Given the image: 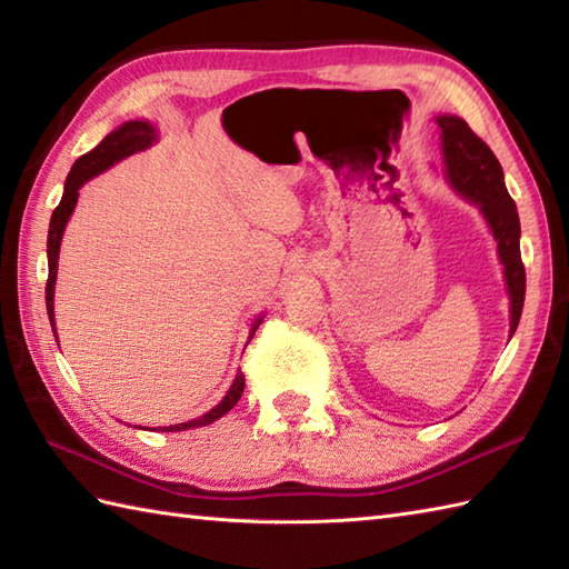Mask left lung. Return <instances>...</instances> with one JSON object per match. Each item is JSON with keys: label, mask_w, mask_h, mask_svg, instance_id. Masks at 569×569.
<instances>
[{"label": "left lung", "mask_w": 569, "mask_h": 569, "mask_svg": "<svg viewBox=\"0 0 569 569\" xmlns=\"http://www.w3.org/2000/svg\"><path fill=\"white\" fill-rule=\"evenodd\" d=\"M442 139V163L447 180L459 196L475 202L485 214L503 263L506 288L511 300V337L518 328L526 300V269L521 261V222L516 202L503 183L501 163L493 151L455 114L435 117Z\"/></svg>", "instance_id": "obj_1"}]
</instances>
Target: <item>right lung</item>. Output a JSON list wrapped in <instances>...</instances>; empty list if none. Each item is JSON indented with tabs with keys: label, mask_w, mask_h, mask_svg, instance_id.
I'll return each mask as SVG.
<instances>
[{
	"label": "right lung",
	"mask_w": 569,
	"mask_h": 569,
	"mask_svg": "<svg viewBox=\"0 0 569 569\" xmlns=\"http://www.w3.org/2000/svg\"><path fill=\"white\" fill-rule=\"evenodd\" d=\"M156 141V127L151 122H143V119H134V122H124L122 127H117L114 131H110L98 147L92 151H88L84 156L72 163L70 173L66 178V188H63V198H60L58 208L51 214V227H48V281H46V310H48V320H51V328L56 335V320H53V291H56V273H58V253H60V239H63L66 224L70 220L72 210H76L78 202V190L82 188V183H88L90 178L100 176L107 168L114 166L117 161L127 159V156L149 149L151 143ZM261 325V318H257V322L251 325L249 340L257 332V328ZM241 391H244V373H237L232 386H229L227 396L222 398L208 413L188 420V422H178V426H168V428H156L161 432H178V430H188V428H200V426H210L217 418H222L224 413H229L237 406V401L241 398Z\"/></svg>",
	"instance_id": "obj_1"
}]
</instances>
